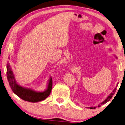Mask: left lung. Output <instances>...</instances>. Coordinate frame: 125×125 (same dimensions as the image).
Returning a JSON list of instances; mask_svg holds the SVG:
<instances>
[{"mask_svg":"<svg viewBox=\"0 0 125 125\" xmlns=\"http://www.w3.org/2000/svg\"><path fill=\"white\" fill-rule=\"evenodd\" d=\"M116 88H115V89L113 91V93H111L110 94V95L109 96H108V97L106 98V99L104 100V101L103 102V103H102L101 104H100V105H98V107H100V105H102V104H105L106 103H107L108 102H109V100H110L111 98H112V97H113V95H114V94H115V91H116ZM91 109H93V108H95V107H93V108H90Z\"/></svg>","mask_w":125,"mask_h":125,"instance_id":"8db88e82","label":"left lung"}]
</instances>
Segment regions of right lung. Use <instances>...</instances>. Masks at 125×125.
I'll return each instance as SVG.
<instances>
[{
	"instance_id": "right-lung-1",
	"label": "right lung",
	"mask_w": 125,
	"mask_h": 125,
	"mask_svg": "<svg viewBox=\"0 0 125 125\" xmlns=\"http://www.w3.org/2000/svg\"><path fill=\"white\" fill-rule=\"evenodd\" d=\"M6 75L9 83L13 92L25 101L32 103L42 101L46 99L52 91V78L49 80L47 89L43 92H37L31 89L24 88L19 86L15 81L14 76L10 67L9 63H8L6 66Z\"/></svg>"
}]
</instances>
